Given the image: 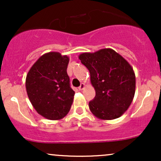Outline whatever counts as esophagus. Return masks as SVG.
<instances>
[{
  "label": "esophagus",
  "mask_w": 161,
  "mask_h": 161,
  "mask_svg": "<svg viewBox=\"0 0 161 161\" xmlns=\"http://www.w3.org/2000/svg\"><path fill=\"white\" fill-rule=\"evenodd\" d=\"M85 87H86V85H85V83H81L80 86L79 87V91H82V90L84 89Z\"/></svg>",
  "instance_id": "34e87169"
}]
</instances>
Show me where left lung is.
Returning a JSON list of instances; mask_svg holds the SVG:
<instances>
[{"label":"left lung","instance_id":"left-lung-1","mask_svg":"<svg viewBox=\"0 0 161 161\" xmlns=\"http://www.w3.org/2000/svg\"><path fill=\"white\" fill-rule=\"evenodd\" d=\"M81 63L89 70L95 97L89 102L92 114L101 119H114L130 106L136 92V75L130 64L110 48L83 53Z\"/></svg>","mask_w":161,"mask_h":161}]
</instances>
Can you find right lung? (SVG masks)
Here are the masks:
<instances>
[{
  "label": "right lung",
  "instance_id": "1",
  "mask_svg": "<svg viewBox=\"0 0 161 161\" xmlns=\"http://www.w3.org/2000/svg\"><path fill=\"white\" fill-rule=\"evenodd\" d=\"M69 59L58 52L39 57L29 69L25 79L28 97L40 115L51 120L64 117L73 104L75 92L67 75Z\"/></svg>",
  "mask_w": 161,
  "mask_h": 161
}]
</instances>
